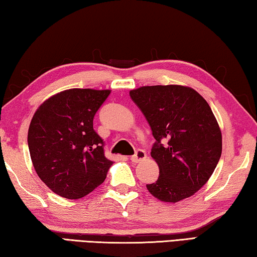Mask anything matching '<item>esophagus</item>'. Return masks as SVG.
Instances as JSON below:
<instances>
[{
	"label": "esophagus",
	"instance_id": "obj_1",
	"mask_svg": "<svg viewBox=\"0 0 257 257\" xmlns=\"http://www.w3.org/2000/svg\"><path fill=\"white\" fill-rule=\"evenodd\" d=\"M145 159H146V153H145V151H143V150H137L135 155H133L132 158H130L132 162H134V163H138V162H141V161H144Z\"/></svg>",
	"mask_w": 257,
	"mask_h": 257
}]
</instances>
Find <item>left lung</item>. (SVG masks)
I'll use <instances>...</instances> for the list:
<instances>
[{
	"instance_id": "obj_1",
	"label": "left lung",
	"mask_w": 257,
	"mask_h": 257,
	"mask_svg": "<svg viewBox=\"0 0 257 257\" xmlns=\"http://www.w3.org/2000/svg\"><path fill=\"white\" fill-rule=\"evenodd\" d=\"M129 95L155 138L151 155L160 176L147 189L163 202L190 197L210 179L222 152L210 105L196 90L179 85L144 86Z\"/></svg>"
}]
</instances>
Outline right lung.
Masks as SVG:
<instances>
[{
  "label": "right lung",
  "mask_w": 257,
  "mask_h": 257,
  "mask_svg": "<svg viewBox=\"0 0 257 257\" xmlns=\"http://www.w3.org/2000/svg\"><path fill=\"white\" fill-rule=\"evenodd\" d=\"M111 90L72 88L42 104L28 130V147L38 177L68 199L88 195L103 184L112 161L93 128L94 116Z\"/></svg>",
  "instance_id": "1"
}]
</instances>
